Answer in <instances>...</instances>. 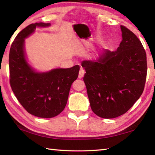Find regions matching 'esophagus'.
Wrapping results in <instances>:
<instances>
[{
    "label": "esophagus",
    "instance_id": "esophagus-1",
    "mask_svg": "<svg viewBox=\"0 0 155 155\" xmlns=\"http://www.w3.org/2000/svg\"><path fill=\"white\" fill-rule=\"evenodd\" d=\"M84 74H85V70H84L82 68H81L80 71H79V74H78V78H81L84 77Z\"/></svg>",
    "mask_w": 155,
    "mask_h": 155
}]
</instances>
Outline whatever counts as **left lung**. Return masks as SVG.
Here are the masks:
<instances>
[{"instance_id": "left-lung-1", "label": "left lung", "mask_w": 155, "mask_h": 155, "mask_svg": "<svg viewBox=\"0 0 155 155\" xmlns=\"http://www.w3.org/2000/svg\"><path fill=\"white\" fill-rule=\"evenodd\" d=\"M120 28L122 40L116 51L105 50L98 59L81 62L91 110L103 118L127 112L142 94L146 83L145 50L132 31Z\"/></svg>"}]
</instances>
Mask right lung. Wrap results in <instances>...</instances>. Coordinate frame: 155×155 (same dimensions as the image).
Instances as JSON below:
<instances>
[{
	"mask_svg": "<svg viewBox=\"0 0 155 155\" xmlns=\"http://www.w3.org/2000/svg\"><path fill=\"white\" fill-rule=\"evenodd\" d=\"M50 23L31 24L15 37L9 51L10 85L22 106L35 116L51 118L63 111L72 83L77 79L79 65L38 72L28 64L25 40L37 27H48Z\"/></svg>",
	"mask_w": 155,
	"mask_h": 155,
	"instance_id": "add662e5",
	"label": "right lung"
}]
</instances>
